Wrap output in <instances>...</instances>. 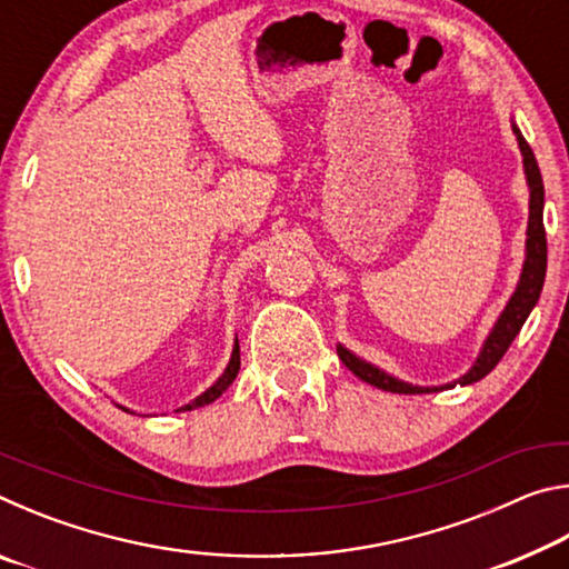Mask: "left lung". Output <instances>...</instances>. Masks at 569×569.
Wrapping results in <instances>:
<instances>
[{"label":"left lung","instance_id":"8db88e82","mask_svg":"<svg viewBox=\"0 0 569 569\" xmlns=\"http://www.w3.org/2000/svg\"><path fill=\"white\" fill-rule=\"evenodd\" d=\"M512 132L517 134L519 150H522V162H525V176H527V186H529V220H527V243H525V266L522 273H519V283L515 288L512 298H509L505 311L499 313V319L495 323V329L489 331L485 346L477 356V361L471 369L459 377L457 381L445 383V387H413V383L401 381L391 373L381 371L379 366H373L369 361L359 359V356L351 353L346 346H336L339 351V359L346 363V369L353 371L361 381L371 383V387L391 391V393H431V391H445V389H455L467 387V383H475L479 379H485L495 366L502 361V356L507 353L509 346H512L515 336L522 329L527 316L532 313L535 303L539 301V293H542V283H545V273H547V238H545V223H542V208H545V186H542V176H539V166L535 160L532 148L527 146V140L522 138L517 124H512Z\"/></svg>","mask_w":569,"mask_h":569}]
</instances>
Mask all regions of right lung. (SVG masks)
I'll return each mask as SVG.
<instances>
[{
    "instance_id": "1",
    "label": "right lung",
    "mask_w": 569,
    "mask_h": 569,
    "mask_svg": "<svg viewBox=\"0 0 569 569\" xmlns=\"http://www.w3.org/2000/svg\"><path fill=\"white\" fill-rule=\"evenodd\" d=\"M238 369H240V346H238V339L233 343V353H230V361L226 366V371L220 373V379L213 383V387L206 389L203 393H200L198 399H192L190 403H186V407H180L178 411H190V409H198V407H206V403H213L220 393H223L230 383H233V379L238 377ZM128 411V409H124Z\"/></svg>"
}]
</instances>
